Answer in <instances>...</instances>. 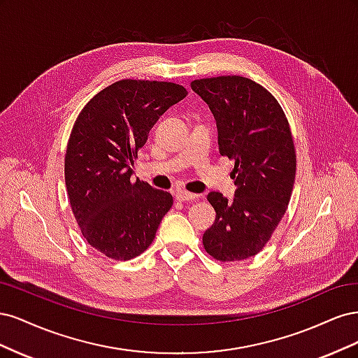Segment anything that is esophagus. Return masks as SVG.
Wrapping results in <instances>:
<instances>
[{
    "instance_id": "esophagus-1",
    "label": "esophagus",
    "mask_w": 358,
    "mask_h": 358,
    "mask_svg": "<svg viewBox=\"0 0 358 358\" xmlns=\"http://www.w3.org/2000/svg\"><path fill=\"white\" fill-rule=\"evenodd\" d=\"M200 196L199 194H192V192H188L185 189H179L176 192V199L179 201H191V200H197Z\"/></svg>"
}]
</instances>
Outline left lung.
Returning <instances> with one entry per match:
<instances>
[{
  "mask_svg": "<svg viewBox=\"0 0 358 358\" xmlns=\"http://www.w3.org/2000/svg\"><path fill=\"white\" fill-rule=\"evenodd\" d=\"M191 88L213 113L220 154L234 159V199L209 192L216 218L203 246L220 262H241L262 251L287 212L296 178L288 119L272 94L242 76L199 79Z\"/></svg>",
  "mask_w": 358,
  "mask_h": 358,
  "instance_id": "obj_1",
  "label": "left lung"
}]
</instances>
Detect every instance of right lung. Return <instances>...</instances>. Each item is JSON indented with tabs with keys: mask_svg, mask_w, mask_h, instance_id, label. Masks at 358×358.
Instances as JSON below:
<instances>
[{
	"mask_svg": "<svg viewBox=\"0 0 358 358\" xmlns=\"http://www.w3.org/2000/svg\"><path fill=\"white\" fill-rule=\"evenodd\" d=\"M187 94L171 82L119 80L76 119L64 162L67 194L86 242L106 257L127 262L145 252L173 206L170 192L134 180L131 167L150 128Z\"/></svg>",
	"mask_w": 358,
	"mask_h": 358,
	"instance_id": "1",
	"label": "right lung"
}]
</instances>
